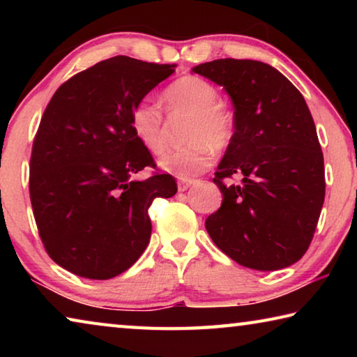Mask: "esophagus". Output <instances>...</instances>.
I'll list each match as a JSON object with an SVG mask.
<instances>
[{
  "mask_svg": "<svg viewBox=\"0 0 357 357\" xmlns=\"http://www.w3.org/2000/svg\"><path fill=\"white\" fill-rule=\"evenodd\" d=\"M192 184H193L192 179H181L179 183H178V190H179V192H184V190L189 189V187H190Z\"/></svg>",
  "mask_w": 357,
  "mask_h": 357,
  "instance_id": "obj_1",
  "label": "esophagus"
}]
</instances>
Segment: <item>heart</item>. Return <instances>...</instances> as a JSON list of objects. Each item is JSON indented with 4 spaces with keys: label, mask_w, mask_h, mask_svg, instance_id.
<instances>
[{
    "label": "heart",
    "mask_w": 357,
    "mask_h": 357,
    "mask_svg": "<svg viewBox=\"0 0 357 357\" xmlns=\"http://www.w3.org/2000/svg\"><path fill=\"white\" fill-rule=\"evenodd\" d=\"M162 100L170 113H185L183 148L168 151L160 157L159 165L178 178H192L206 170L213 160V149L229 146L234 137V116L220 104V94L213 83L202 77L187 75L168 86ZM130 129L138 142L151 154L164 149V118L159 107L142 100L132 108Z\"/></svg>",
    "instance_id": "obj_1"
}]
</instances>
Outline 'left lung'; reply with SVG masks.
I'll return each instance as SVG.
<instances>
[{
    "label": "left lung",
    "instance_id": "1",
    "mask_svg": "<svg viewBox=\"0 0 357 357\" xmlns=\"http://www.w3.org/2000/svg\"><path fill=\"white\" fill-rule=\"evenodd\" d=\"M195 74L223 86L234 107V137L213 179L222 206L206 227L219 249L257 271L294 264L309 249L324 203V160L304 98L273 66L215 59ZM243 174L241 186L222 179Z\"/></svg>",
    "mask_w": 357,
    "mask_h": 357
}]
</instances>
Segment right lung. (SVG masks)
Instances as JSON below:
<instances>
[{"instance_id": "1", "label": "right lung", "mask_w": 357, "mask_h": 357, "mask_svg": "<svg viewBox=\"0 0 357 357\" xmlns=\"http://www.w3.org/2000/svg\"><path fill=\"white\" fill-rule=\"evenodd\" d=\"M174 68L114 56L69 78L48 102L29 197L42 244L69 273L107 280L128 271L149 243L151 203L176 193L172 174L132 179L155 164L130 129L132 108Z\"/></svg>"}]
</instances>
